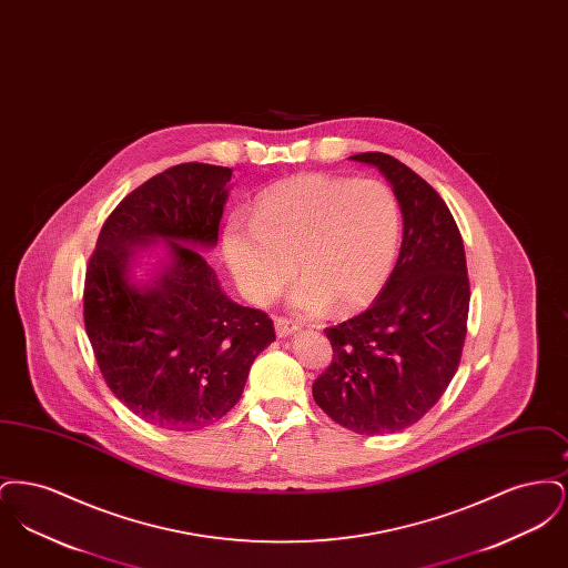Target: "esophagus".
<instances>
[{
    "label": "esophagus",
    "instance_id": "esophagus-1",
    "mask_svg": "<svg viewBox=\"0 0 568 568\" xmlns=\"http://www.w3.org/2000/svg\"><path fill=\"white\" fill-rule=\"evenodd\" d=\"M274 327H276V334H278V338L292 336L294 332H297V324L290 322V320H285V317H276V320H274Z\"/></svg>",
    "mask_w": 568,
    "mask_h": 568
}]
</instances>
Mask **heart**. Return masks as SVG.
<instances>
[{
    "mask_svg": "<svg viewBox=\"0 0 568 568\" xmlns=\"http://www.w3.org/2000/svg\"><path fill=\"white\" fill-rule=\"evenodd\" d=\"M400 204L385 183L322 172L297 174L230 216L223 253L251 302L266 304L300 272L292 302L304 315L371 304L389 278L400 243ZM297 264H293V260Z\"/></svg>",
    "mask_w": 568,
    "mask_h": 568,
    "instance_id": "b5f03b06",
    "label": "heart"
}]
</instances>
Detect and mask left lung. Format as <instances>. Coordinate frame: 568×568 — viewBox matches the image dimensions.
Wrapping results in <instances>:
<instances>
[{"label": "left lung", "instance_id": "obj_1", "mask_svg": "<svg viewBox=\"0 0 568 568\" xmlns=\"http://www.w3.org/2000/svg\"><path fill=\"white\" fill-rule=\"evenodd\" d=\"M389 181L403 213L400 255L377 300L325 336L332 364L313 398L347 430L400 433L433 408L456 375L470 285L458 225L443 197L408 165L359 153Z\"/></svg>", "mask_w": 568, "mask_h": 568}]
</instances>
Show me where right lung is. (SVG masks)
<instances>
[{"mask_svg": "<svg viewBox=\"0 0 568 568\" xmlns=\"http://www.w3.org/2000/svg\"><path fill=\"white\" fill-rule=\"evenodd\" d=\"M232 170L181 163L110 213L84 274V329L112 394L144 422L191 433L243 396L253 359L274 336L266 313L219 285L200 248L219 241ZM163 251L149 282L134 262Z\"/></svg>", "mask_w": 568, "mask_h": 568, "instance_id": "right-lung-1", "label": "right lung"}]
</instances>
